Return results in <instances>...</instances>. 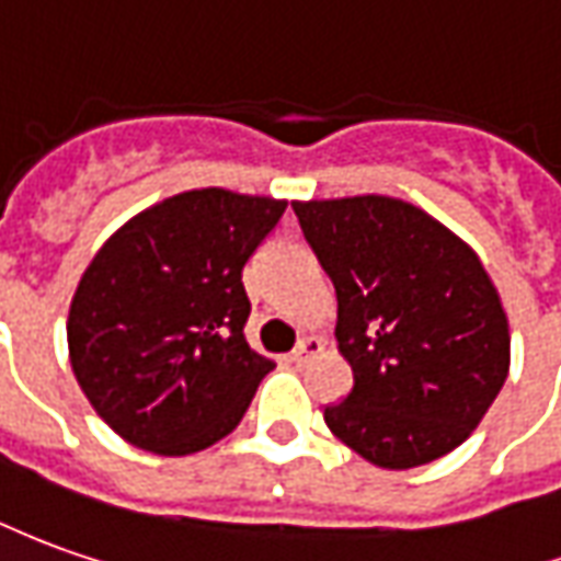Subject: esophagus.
Listing matches in <instances>:
<instances>
[{"label":"esophagus","instance_id":"obj_1","mask_svg":"<svg viewBox=\"0 0 561 561\" xmlns=\"http://www.w3.org/2000/svg\"><path fill=\"white\" fill-rule=\"evenodd\" d=\"M316 353H322V341H319V337H304V341L288 353V359L295 362V365H304V362L312 359Z\"/></svg>","mask_w":561,"mask_h":561}]
</instances>
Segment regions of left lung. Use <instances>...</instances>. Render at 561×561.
Wrapping results in <instances>:
<instances>
[{
    "mask_svg": "<svg viewBox=\"0 0 561 561\" xmlns=\"http://www.w3.org/2000/svg\"><path fill=\"white\" fill-rule=\"evenodd\" d=\"M334 282L337 350L353 390L325 424L383 470L455 451L510 371V325L476 251L390 196L291 202Z\"/></svg>",
    "mask_w": 561,
    "mask_h": 561,
    "instance_id": "8db88e82",
    "label": "left lung"
}]
</instances>
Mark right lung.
Instances as JSON below:
<instances>
[{
	"label": "right lung",
	"mask_w": 561,
	"mask_h": 561,
	"mask_svg": "<svg viewBox=\"0 0 561 561\" xmlns=\"http://www.w3.org/2000/svg\"><path fill=\"white\" fill-rule=\"evenodd\" d=\"M288 202L220 186L152 205L113 232L72 295V375L113 433L193 455L236 430L276 362L245 341L242 266Z\"/></svg>",
	"instance_id": "add662e5"
}]
</instances>
